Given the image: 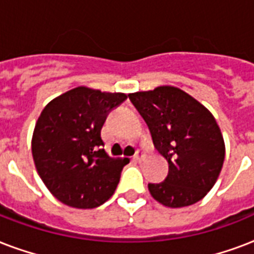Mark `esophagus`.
<instances>
[{
  "mask_svg": "<svg viewBox=\"0 0 254 254\" xmlns=\"http://www.w3.org/2000/svg\"><path fill=\"white\" fill-rule=\"evenodd\" d=\"M145 158H146V155H145V153H143V151H141V150L137 151V154L133 157V159H134V161H137V162H142Z\"/></svg>",
  "mask_w": 254,
  "mask_h": 254,
  "instance_id": "obj_1",
  "label": "esophagus"
}]
</instances>
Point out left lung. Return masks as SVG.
Wrapping results in <instances>:
<instances>
[{
	"mask_svg": "<svg viewBox=\"0 0 254 254\" xmlns=\"http://www.w3.org/2000/svg\"><path fill=\"white\" fill-rule=\"evenodd\" d=\"M129 99L169 163L166 179L147 186L151 196L169 208L201 200L216 183L225 157L224 138L212 113L173 85L129 93Z\"/></svg>",
	"mask_w": 254,
	"mask_h": 254,
	"instance_id": "1",
	"label": "left lung"
}]
</instances>
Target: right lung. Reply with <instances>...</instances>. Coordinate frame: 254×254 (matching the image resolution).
<instances>
[{"label": "right lung", "mask_w": 254, "mask_h": 254, "mask_svg": "<svg viewBox=\"0 0 254 254\" xmlns=\"http://www.w3.org/2000/svg\"><path fill=\"white\" fill-rule=\"evenodd\" d=\"M121 92L72 88L50 101L34 127L31 153L49 191L72 208L99 207L113 195L127 158L101 147L108 112L127 99Z\"/></svg>", "instance_id": "right-lung-1"}]
</instances>
